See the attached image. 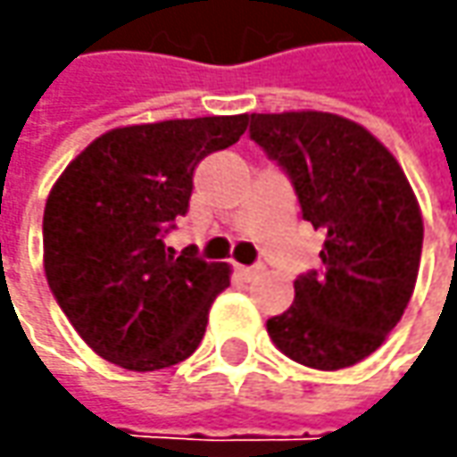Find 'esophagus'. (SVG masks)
<instances>
[{"mask_svg": "<svg viewBox=\"0 0 457 457\" xmlns=\"http://www.w3.org/2000/svg\"><path fill=\"white\" fill-rule=\"evenodd\" d=\"M237 272H238V277H241V279L252 282L254 277H259V274L264 272V267H259V264H256V267H237Z\"/></svg>", "mask_w": 457, "mask_h": 457, "instance_id": "34e87169", "label": "esophagus"}]
</instances>
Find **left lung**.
Wrapping results in <instances>:
<instances>
[{"mask_svg": "<svg viewBox=\"0 0 457 457\" xmlns=\"http://www.w3.org/2000/svg\"><path fill=\"white\" fill-rule=\"evenodd\" d=\"M259 147L290 172L303 219L323 228V272L295 279V303L267 320L292 361L338 371L386 341L414 292L422 211L396 157L330 112L252 114Z\"/></svg>", "mask_w": 457, "mask_h": 457, "instance_id": "8db88e82", "label": "left lung"}]
</instances>
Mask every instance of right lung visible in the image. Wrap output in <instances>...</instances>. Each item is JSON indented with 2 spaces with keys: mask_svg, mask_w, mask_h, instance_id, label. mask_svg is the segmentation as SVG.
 I'll list each match as a JSON object with an SVG mask.
<instances>
[{
  "mask_svg": "<svg viewBox=\"0 0 457 457\" xmlns=\"http://www.w3.org/2000/svg\"><path fill=\"white\" fill-rule=\"evenodd\" d=\"M246 127L249 114L116 127L76 154L50 187L45 277L101 359L157 371L201 345L231 267L175 256L162 234L187 211L195 165L237 145Z\"/></svg>",
  "mask_w": 457,
  "mask_h": 457,
  "instance_id": "1",
  "label": "right lung"
}]
</instances>
